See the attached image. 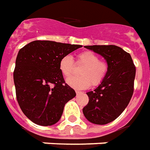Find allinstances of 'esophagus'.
<instances>
[{"mask_svg":"<svg viewBox=\"0 0 150 150\" xmlns=\"http://www.w3.org/2000/svg\"><path fill=\"white\" fill-rule=\"evenodd\" d=\"M76 94H77V95H78V94H81V91H76Z\"/></svg>","mask_w":150,"mask_h":150,"instance_id":"esophagus-1","label":"esophagus"}]
</instances>
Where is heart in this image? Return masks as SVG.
Segmentation results:
<instances>
[{
  "label": "heart",
  "instance_id": "obj_1",
  "mask_svg": "<svg viewBox=\"0 0 150 150\" xmlns=\"http://www.w3.org/2000/svg\"><path fill=\"white\" fill-rule=\"evenodd\" d=\"M77 63L85 65L81 70V77H69L66 80L67 84L73 89H86L92 84L96 86L104 80L107 73V64L99 60V57L93 52L86 51L77 56ZM59 69L64 77H70L73 73L74 63L69 55L63 56L59 62Z\"/></svg>",
  "mask_w": 150,
  "mask_h": 150
}]
</instances>
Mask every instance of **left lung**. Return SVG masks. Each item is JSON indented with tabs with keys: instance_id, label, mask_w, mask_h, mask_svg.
I'll return each mask as SVG.
<instances>
[{
	"instance_id": "obj_1",
	"label": "left lung",
	"mask_w": 150,
	"mask_h": 150,
	"mask_svg": "<svg viewBox=\"0 0 150 150\" xmlns=\"http://www.w3.org/2000/svg\"><path fill=\"white\" fill-rule=\"evenodd\" d=\"M85 47L103 57L107 64V73L95 90L86 93L89 103L82 111L91 123L107 124L119 117L131 100L136 67L130 54L120 47L93 45Z\"/></svg>"
}]
</instances>
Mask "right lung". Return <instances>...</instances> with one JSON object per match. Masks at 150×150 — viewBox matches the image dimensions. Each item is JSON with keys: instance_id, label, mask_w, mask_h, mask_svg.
Segmentation results:
<instances>
[{"instance_id": "obj_1", "label": "right lung", "mask_w": 150, "mask_h": 150, "mask_svg": "<svg viewBox=\"0 0 150 150\" xmlns=\"http://www.w3.org/2000/svg\"><path fill=\"white\" fill-rule=\"evenodd\" d=\"M81 47L36 40L19 50L13 72L16 96L22 112L33 123L55 124L60 120L64 105L76 96L64 80L59 62Z\"/></svg>"}]
</instances>
